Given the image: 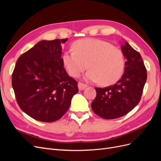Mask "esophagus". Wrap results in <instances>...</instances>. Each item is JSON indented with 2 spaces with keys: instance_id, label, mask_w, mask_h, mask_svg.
Returning a JSON list of instances; mask_svg holds the SVG:
<instances>
[{
  "instance_id": "34e87169",
  "label": "esophagus",
  "mask_w": 161,
  "mask_h": 161,
  "mask_svg": "<svg viewBox=\"0 0 161 161\" xmlns=\"http://www.w3.org/2000/svg\"><path fill=\"white\" fill-rule=\"evenodd\" d=\"M87 86L86 85L83 84V83H81V82H79V84H78V87H79V91H82L84 90L86 87Z\"/></svg>"
}]
</instances>
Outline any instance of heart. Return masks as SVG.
I'll list each match as a JSON object with an SVG mask.
<instances>
[{
    "label": "heart",
    "instance_id": "1",
    "mask_svg": "<svg viewBox=\"0 0 161 161\" xmlns=\"http://www.w3.org/2000/svg\"><path fill=\"white\" fill-rule=\"evenodd\" d=\"M74 51H67L62 56V62L68 73L78 77L87 66L89 70L85 79L99 81L102 85H110L122 76L125 67L123 52L108 42L93 38H85L75 42Z\"/></svg>",
    "mask_w": 161,
    "mask_h": 161
}]
</instances>
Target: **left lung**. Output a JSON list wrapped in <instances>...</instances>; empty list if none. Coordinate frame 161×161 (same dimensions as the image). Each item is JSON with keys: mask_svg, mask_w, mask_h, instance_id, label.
Segmentation results:
<instances>
[{"mask_svg": "<svg viewBox=\"0 0 161 161\" xmlns=\"http://www.w3.org/2000/svg\"><path fill=\"white\" fill-rule=\"evenodd\" d=\"M121 50L125 58L124 72L114 85L97 88L91 108L101 118L112 119L127 114L138 104L146 81L147 69L140 53L127 42Z\"/></svg>", "mask_w": 161, "mask_h": 161, "instance_id": "obj_1", "label": "left lung"}]
</instances>
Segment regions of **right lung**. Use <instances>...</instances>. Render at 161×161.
Instances as JSON below:
<instances>
[{
    "instance_id": "obj_1",
    "label": "right lung",
    "mask_w": 161,
    "mask_h": 161,
    "mask_svg": "<svg viewBox=\"0 0 161 161\" xmlns=\"http://www.w3.org/2000/svg\"><path fill=\"white\" fill-rule=\"evenodd\" d=\"M68 39L42 40L18 58L12 75L17 102L29 116L43 122L61 118L79 91L62 62V46Z\"/></svg>"
}]
</instances>
